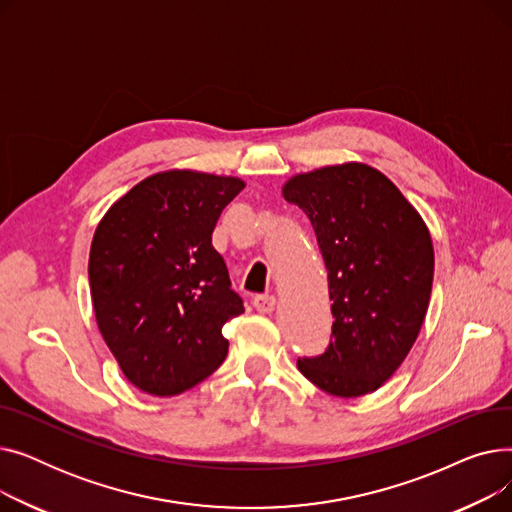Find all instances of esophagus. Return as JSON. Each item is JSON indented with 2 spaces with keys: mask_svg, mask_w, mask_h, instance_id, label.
Segmentation results:
<instances>
[{
  "mask_svg": "<svg viewBox=\"0 0 512 512\" xmlns=\"http://www.w3.org/2000/svg\"><path fill=\"white\" fill-rule=\"evenodd\" d=\"M276 297L274 294H257V297L253 299V307L259 311V313H272L276 309Z\"/></svg>",
  "mask_w": 512,
  "mask_h": 512,
  "instance_id": "1",
  "label": "esophagus"
}]
</instances>
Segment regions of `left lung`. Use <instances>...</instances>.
<instances>
[{"label":"left lung","mask_w":512,"mask_h":512,"mask_svg":"<svg viewBox=\"0 0 512 512\" xmlns=\"http://www.w3.org/2000/svg\"><path fill=\"white\" fill-rule=\"evenodd\" d=\"M282 193L313 226L334 317L326 351L297 365L340 398L378 390L409 355L432 294L434 247L421 215L365 164L299 174Z\"/></svg>","instance_id":"left-lung-1"}]
</instances>
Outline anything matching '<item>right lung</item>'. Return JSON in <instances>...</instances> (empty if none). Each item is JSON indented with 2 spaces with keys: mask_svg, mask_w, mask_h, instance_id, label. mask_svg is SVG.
Instances as JSON below:
<instances>
[{
  "mask_svg": "<svg viewBox=\"0 0 512 512\" xmlns=\"http://www.w3.org/2000/svg\"><path fill=\"white\" fill-rule=\"evenodd\" d=\"M242 188L230 176L159 172L130 188L95 230L97 326L128 382L147 394L191 390L228 355L222 328L245 307L211 234Z\"/></svg>",
  "mask_w": 512,
  "mask_h": 512,
  "instance_id": "right-lung-1",
  "label": "right lung"
}]
</instances>
